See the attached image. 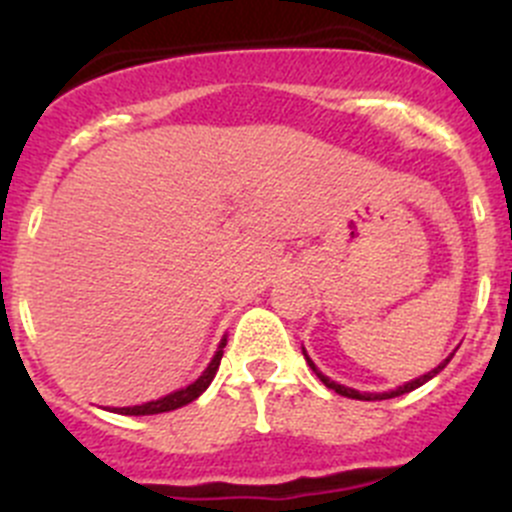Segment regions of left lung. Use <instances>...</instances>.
Returning <instances> with one entry per match:
<instances>
[{
  "mask_svg": "<svg viewBox=\"0 0 512 512\" xmlns=\"http://www.w3.org/2000/svg\"><path fill=\"white\" fill-rule=\"evenodd\" d=\"M301 352H304V357H306V362H309V367L314 369V372H316V377H319L321 382L326 384V387H329V389H334V392H337V394H342V397H349V399H367V402H372V399H392V397H399V394H407V392H412V389L422 387V384H425V382H430V379L435 377V374H440L442 369L447 367V362H450V359H452V354H450V357H447L445 362H440V364H437V367L432 369V372L422 374V377L412 379V382L402 384V387H397V389H389V392H357V389H352V387H344V384H337V382H334V379H329V377H326V374H321L319 369H316V364L311 362V359H309V354H306V349H304V347H301Z\"/></svg>",
  "mask_w": 512,
  "mask_h": 512,
  "instance_id": "obj_1",
  "label": "left lung"
}]
</instances>
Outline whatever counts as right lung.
<instances>
[{
	"label": "right lung",
	"instance_id": "1",
	"mask_svg": "<svg viewBox=\"0 0 512 512\" xmlns=\"http://www.w3.org/2000/svg\"><path fill=\"white\" fill-rule=\"evenodd\" d=\"M223 347H226V339H221V344H218V352L213 354V359H211V364L206 367V372H203L196 382L188 384L186 389L170 392V394H165V397L153 399V402H145V405L113 407V412H118V415H160V412H170V410H178V407L188 405V402H193V399L201 397V394L208 389V384L213 382V377H216V372H218V364H221Z\"/></svg>",
	"mask_w": 512,
	"mask_h": 512
}]
</instances>
